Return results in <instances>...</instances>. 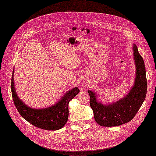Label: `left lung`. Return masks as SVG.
<instances>
[{
  "label": "left lung",
  "instance_id": "obj_1",
  "mask_svg": "<svg viewBox=\"0 0 156 156\" xmlns=\"http://www.w3.org/2000/svg\"><path fill=\"white\" fill-rule=\"evenodd\" d=\"M134 56L136 66V77L134 85L127 96L121 100L104 105L97 102L96 94L88 90L90 106L93 109L96 123L103 126H114L129 122L136 116L145 99L147 90V80L144 60L134 45Z\"/></svg>",
  "mask_w": 156,
  "mask_h": 156
}]
</instances>
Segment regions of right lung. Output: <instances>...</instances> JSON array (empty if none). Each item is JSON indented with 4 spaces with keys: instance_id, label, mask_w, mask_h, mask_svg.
Returning <instances> with one entry per match:
<instances>
[{
    "instance_id": "add662e5",
    "label": "right lung",
    "mask_w": 156,
    "mask_h": 156,
    "mask_svg": "<svg viewBox=\"0 0 156 156\" xmlns=\"http://www.w3.org/2000/svg\"><path fill=\"white\" fill-rule=\"evenodd\" d=\"M13 73L11 76V89L14 104L20 114L29 123L38 128L56 130L62 129L67 122L69 116V103L80 91L78 87H74L68 91L61 100L53 106L42 108L34 109L27 107L17 96L13 82Z\"/></svg>"
}]
</instances>
